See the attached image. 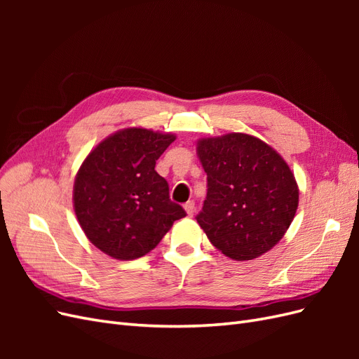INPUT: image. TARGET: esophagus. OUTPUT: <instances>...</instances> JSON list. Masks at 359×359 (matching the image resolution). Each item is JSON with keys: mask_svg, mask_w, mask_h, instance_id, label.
Instances as JSON below:
<instances>
[{"mask_svg": "<svg viewBox=\"0 0 359 359\" xmlns=\"http://www.w3.org/2000/svg\"><path fill=\"white\" fill-rule=\"evenodd\" d=\"M184 210H186V212H187V215H193V212H194V202L193 201H189L186 205H184Z\"/></svg>", "mask_w": 359, "mask_h": 359, "instance_id": "1", "label": "esophagus"}]
</instances>
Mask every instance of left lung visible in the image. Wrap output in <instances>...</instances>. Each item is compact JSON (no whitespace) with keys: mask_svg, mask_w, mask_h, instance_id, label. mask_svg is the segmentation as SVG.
I'll list each match as a JSON object with an SVG mask.
<instances>
[{"mask_svg":"<svg viewBox=\"0 0 359 359\" xmlns=\"http://www.w3.org/2000/svg\"><path fill=\"white\" fill-rule=\"evenodd\" d=\"M206 199L196 220L211 244L233 260L273 248L295 217L299 190L274 148L245 133L198 140Z\"/></svg>","mask_w":359,"mask_h":359,"instance_id":"8db88e82","label":"left lung"}]
</instances>
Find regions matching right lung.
Returning <instances> with one entry per match:
<instances>
[{
    "label": "right lung",
    "mask_w": 359,
    "mask_h": 359,
    "mask_svg": "<svg viewBox=\"0 0 359 359\" xmlns=\"http://www.w3.org/2000/svg\"><path fill=\"white\" fill-rule=\"evenodd\" d=\"M173 140L172 133L130 127L102 140L83 160L73 206L86 238L103 253L119 260L142 257L186 217L154 169Z\"/></svg>",
    "instance_id": "obj_1"
}]
</instances>
